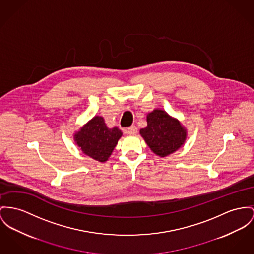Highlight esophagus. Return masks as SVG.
<instances>
[{
    "label": "esophagus",
    "instance_id": "1",
    "mask_svg": "<svg viewBox=\"0 0 254 254\" xmlns=\"http://www.w3.org/2000/svg\"><path fill=\"white\" fill-rule=\"evenodd\" d=\"M126 133L128 135H135L137 134V128L135 125H132L131 127H129L127 130H126Z\"/></svg>",
    "mask_w": 254,
    "mask_h": 254
}]
</instances>
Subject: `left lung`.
<instances>
[{"label": "left lung", "instance_id": "obj_1", "mask_svg": "<svg viewBox=\"0 0 254 254\" xmlns=\"http://www.w3.org/2000/svg\"><path fill=\"white\" fill-rule=\"evenodd\" d=\"M147 126L139 130L153 153L164 158L181 148L187 139V129L175 118L161 109H155L146 116Z\"/></svg>", "mask_w": 254, "mask_h": 254}]
</instances>
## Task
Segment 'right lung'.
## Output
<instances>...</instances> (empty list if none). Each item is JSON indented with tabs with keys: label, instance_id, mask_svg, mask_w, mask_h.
<instances>
[{
	"label": "right lung",
	"instance_id": "add662e5",
	"mask_svg": "<svg viewBox=\"0 0 254 254\" xmlns=\"http://www.w3.org/2000/svg\"><path fill=\"white\" fill-rule=\"evenodd\" d=\"M121 136L122 132L117 126L109 128L103 117L95 116L75 132L74 140L86 156L105 163Z\"/></svg>",
	"mask_w": 254,
	"mask_h": 254
}]
</instances>
